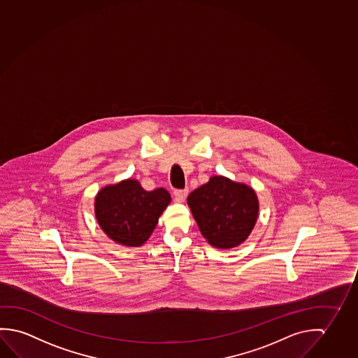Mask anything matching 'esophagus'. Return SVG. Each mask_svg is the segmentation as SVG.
<instances>
[{
  "label": "esophagus",
  "instance_id": "esophagus-1",
  "mask_svg": "<svg viewBox=\"0 0 358 358\" xmlns=\"http://www.w3.org/2000/svg\"><path fill=\"white\" fill-rule=\"evenodd\" d=\"M187 193H189V190H187V187L185 189H176L174 190V195H176L179 201H184L187 199Z\"/></svg>",
  "mask_w": 358,
  "mask_h": 358
}]
</instances>
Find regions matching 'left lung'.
Here are the masks:
<instances>
[{
    "instance_id": "left-lung-1",
    "label": "left lung",
    "mask_w": 358,
    "mask_h": 358,
    "mask_svg": "<svg viewBox=\"0 0 358 358\" xmlns=\"http://www.w3.org/2000/svg\"><path fill=\"white\" fill-rule=\"evenodd\" d=\"M200 233L217 249H230L244 243L255 227L259 201L251 187L224 176L195 189L187 196Z\"/></svg>"
}]
</instances>
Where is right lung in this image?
I'll use <instances>...</instances> for the list:
<instances>
[{"label": "right lung", "mask_w": 358, "mask_h": 358, "mask_svg": "<svg viewBox=\"0 0 358 358\" xmlns=\"http://www.w3.org/2000/svg\"><path fill=\"white\" fill-rule=\"evenodd\" d=\"M169 203L171 194L163 187L147 192L136 180L128 179L103 187L96 194L94 211L103 231L115 243L141 246Z\"/></svg>", "instance_id": "obj_1"}]
</instances>
